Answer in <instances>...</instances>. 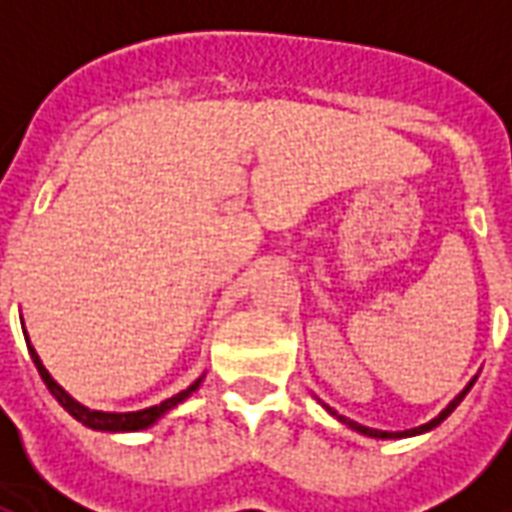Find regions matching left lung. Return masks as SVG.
<instances>
[{"instance_id": "1", "label": "left lung", "mask_w": 512, "mask_h": 512, "mask_svg": "<svg viewBox=\"0 0 512 512\" xmlns=\"http://www.w3.org/2000/svg\"><path fill=\"white\" fill-rule=\"evenodd\" d=\"M469 389H472V384L466 386V389H463L461 395L455 397V400H452L450 406H447V408H444V411H441L439 417H436V419H430L428 425H419V428H414V430H403V433H386V430H373V428H365V425H356V422H351V419H345V417H337V414H334L332 408H329V411H332L334 417L340 419V422H345V425H351V428H354V430H359V433H365V436H373V439H403V436H417V433H425V430L436 428V425H439V422H444V419L450 417L452 411H455V406H458V403H461L463 397H466V392H469Z\"/></svg>"}]
</instances>
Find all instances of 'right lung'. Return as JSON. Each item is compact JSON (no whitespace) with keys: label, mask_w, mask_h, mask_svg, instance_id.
I'll list each match as a JSON object with an SVG mask.
<instances>
[{"label":"right lung","mask_w":512,"mask_h":512,"mask_svg":"<svg viewBox=\"0 0 512 512\" xmlns=\"http://www.w3.org/2000/svg\"><path fill=\"white\" fill-rule=\"evenodd\" d=\"M29 354H32V362H35V367H38L40 378H43V384L49 386V392L57 400H60V406L71 414V417H76L82 425H87V428H95V430H142V428H150L153 422H156L161 414H167L169 408L178 406L180 400H186V397L197 389V384L200 381H194V384L189 386V389H183V392H178L175 397H169V400H164V403H158V406H150V408H142V411H131V414H109V411H90V408H84L82 403H76L65 389H62L54 378L49 376V370L40 365L38 354H35V348H29Z\"/></svg>","instance_id":"right-lung-1"}]
</instances>
